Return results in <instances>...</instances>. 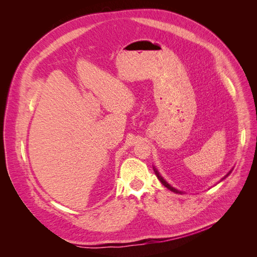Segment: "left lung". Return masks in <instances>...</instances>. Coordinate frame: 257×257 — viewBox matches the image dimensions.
<instances>
[{
	"mask_svg": "<svg viewBox=\"0 0 257 257\" xmlns=\"http://www.w3.org/2000/svg\"><path fill=\"white\" fill-rule=\"evenodd\" d=\"M154 173H155V175H157V177L159 178V180H160V181L162 182V184H163V185H164V186H166V188H167V189H169L170 191H173V192H176V193H181L180 191H178V190L174 189V188H173V186H170V185H169V184H168V183H167V182H166V181L164 180V179H163V178L161 177V175H160V174L158 173V170H157V168H154ZM228 175H229V173H228V174H227L226 176H228Z\"/></svg>",
	"mask_w": 257,
	"mask_h": 257,
	"instance_id": "1",
	"label": "left lung"
}]
</instances>
